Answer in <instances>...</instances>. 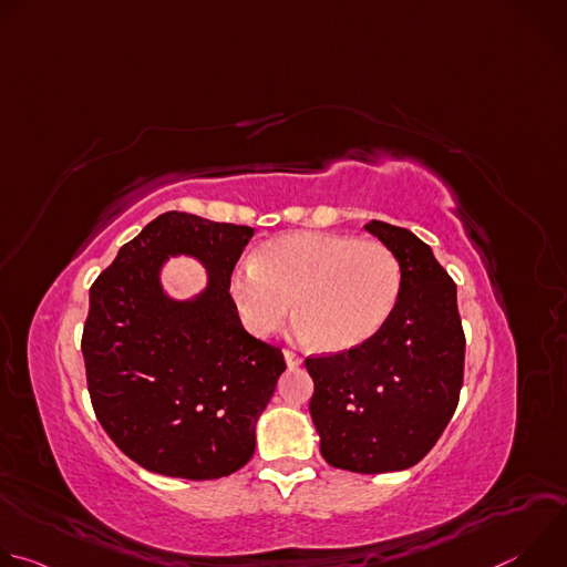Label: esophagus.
<instances>
[{"label": "esophagus", "mask_w": 567, "mask_h": 567, "mask_svg": "<svg viewBox=\"0 0 567 567\" xmlns=\"http://www.w3.org/2000/svg\"><path fill=\"white\" fill-rule=\"evenodd\" d=\"M285 361H287L289 368H296V365L302 363V359H300V354L296 350H285Z\"/></svg>", "instance_id": "esophagus-1"}]
</instances>
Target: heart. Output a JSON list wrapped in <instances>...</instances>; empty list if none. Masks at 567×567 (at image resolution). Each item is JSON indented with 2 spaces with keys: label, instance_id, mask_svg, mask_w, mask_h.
Here are the masks:
<instances>
[{
  "label": "heart",
  "instance_id": "heart-1",
  "mask_svg": "<svg viewBox=\"0 0 567 567\" xmlns=\"http://www.w3.org/2000/svg\"><path fill=\"white\" fill-rule=\"evenodd\" d=\"M401 285V265L383 241L296 230L265 241L254 262L237 265L228 296L241 326L258 339L285 326L293 302L300 339L346 352L383 330Z\"/></svg>",
  "mask_w": 567,
  "mask_h": 567
}]
</instances>
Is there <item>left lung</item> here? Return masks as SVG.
<instances>
[{
  "mask_svg": "<svg viewBox=\"0 0 567 567\" xmlns=\"http://www.w3.org/2000/svg\"><path fill=\"white\" fill-rule=\"evenodd\" d=\"M396 256L401 296L379 334L359 348L307 357L309 413L334 468L388 473L417 464L451 422L464 379L455 282L429 245L379 219L365 224Z\"/></svg>",
  "mask_w": 567,
  "mask_h": 567,
  "instance_id": "8db88e82",
  "label": "left lung"
}]
</instances>
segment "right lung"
<instances>
[{"label":"right lung","mask_w":567,"mask_h":567,"mask_svg":"<svg viewBox=\"0 0 567 567\" xmlns=\"http://www.w3.org/2000/svg\"><path fill=\"white\" fill-rule=\"evenodd\" d=\"M251 226L171 210L121 247L90 289L83 357L94 413L112 442L152 473L215 480L245 466L256 424L287 363L251 337L228 296V276ZM209 269L195 301L157 282L168 255Z\"/></svg>","instance_id":"add662e5"}]
</instances>
